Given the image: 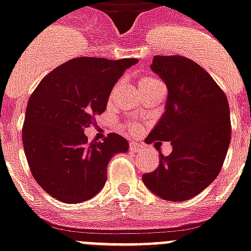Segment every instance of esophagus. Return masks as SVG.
<instances>
[{
	"label": "esophagus",
	"instance_id": "obj_1",
	"mask_svg": "<svg viewBox=\"0 0 251 251\" xmlns=\"http://www.w3.org/2000/svg\"><path fill=\"white\" fill-rule=\"evenodd\" d=\"M130 150L134 151V152H140V151H142V147L138 143H130Z\"/></svg>",
	"mask_w": 251,
	"mask_h": 251
}]
</instances>
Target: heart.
I'll return each mask as SVG.
<instances>
[{
  "label": "heart",
  "instance_id": "heart-1",
  "mask_svg": "<svg viewBox=\"0 0 251 251\" xmlns=\"http://www.w3.org/2000/svg\"><path fill=\"white\" fill-rule=\"evenodd\" d=\"M154 82H160V81H158L157 78H154V77H143V78H140L139 81V87L142 89V87H146L148 86V85H152V83ZM136 127H138L136 125H131L129 129L130 131H134V130H136Z\"/></svg>",
  "mask_w": 251,
  "mask_h": 251
}]
</instances>
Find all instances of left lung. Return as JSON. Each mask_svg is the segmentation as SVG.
I'll return each instance as SVG.
<instances>
[{
    "mask_svg": "<svg viewBox=\"0 0 251 251\" xmlns=\"http://www.w3.org/2000/svg\"><path fill=\"white\" fill-rule=\"evenodd\" d=\"M151 69L168 86L166 111L146 139L170 142L172 153L143 174L158 197L185 201L202 192L221 172L231 142L229 105L209 73L180 55H156Z\"/></svg>",
    "mask_w": 251,
    "mask_h": 251,
    "instance_id": "left-lung-1",
    "label": "left lung"
}]
</instances>
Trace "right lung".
<instances>
[{"instance_id": "1", "label": "right lung", "mask_w": 251, "mask_h": 251, "mask_svg": "<svg viewBox=\"0 0 251 251\" xmlns=\"http://www.w3.org/2000/svg\"><path fill=\"white\" fill-rule=\"evenodd\" d=\"M136 62L71 59L41 79L28 99L24 152L36 182L54 199L78 203L97 196L107 180L109 160L129 150L119 134L87 143L83 131L105 111L115 83Z\"/></svg>"}]
</instances>
